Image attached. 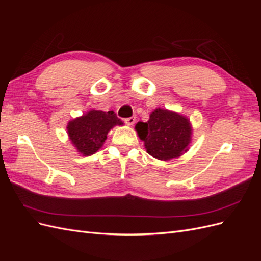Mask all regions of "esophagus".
Returning <instances> with one entry per match:
<instances>
[{
  "label": "esophagus",
  "instance_id": "esophagus-1",
  "mask_svg": "<svg viewBox=\"0 0 261 261\" xmlns=\"http://www.w3.org/2000/svg\"><path fill=\"white\" fill-rule=\"evenodd\" d=\"M136 122V118H135V116H132V117H128V118H125V123L127 124L128 126H132V125H134V123Z\"/></svg>",
  "mask_w": 261,
  "mask_h": 261
}]
</instances>
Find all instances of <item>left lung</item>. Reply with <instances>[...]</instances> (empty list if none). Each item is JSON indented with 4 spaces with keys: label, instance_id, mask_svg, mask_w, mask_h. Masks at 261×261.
<instances>
[{
    "label": "left lung",
    "instance_id": "obj_1",
    "mask_svg": "<svg viewBox=\"0 0 261 261\" xmlns=\"http://www.w3.org/2000/svg\"><path fill=\"white\" fill-rule=\"evenodd\" d=\"M146 151L158 160L168 161L188 151L193 127L188 117L168 109L156 108L147 123L135 126Z\"/></svg>",
    "mask_w": 261,
    "mask_h": 261
}]
</instances>
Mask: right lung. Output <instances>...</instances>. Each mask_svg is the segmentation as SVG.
Here are the masks:
<instances>
[{
    "label": "right lung",
    "instance_id": "right-lung-1",
    "mask_svg": "<svg viewBox=\"0 0 261 261\" xmlns=\"http://www.w3.org/2000/svg\"><path fill=\"white\" fill-rule=\"evenodd\" d=\"M122 126L123 122L113 111L90 110L86 114L69 121L67 135L77 152L83 155L96 153L103 146L108 133L114 126Z\"/></svg>",
    "mask_w": 261,
    "mask_h": 261
}]
</instances>
